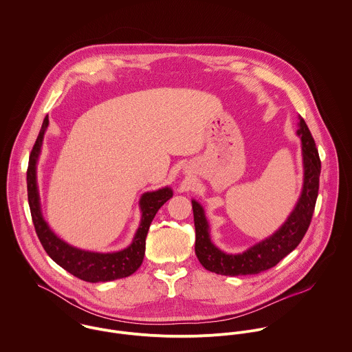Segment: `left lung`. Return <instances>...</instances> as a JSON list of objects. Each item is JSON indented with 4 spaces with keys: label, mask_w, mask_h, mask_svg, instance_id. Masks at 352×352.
Returning <instances> with one entry per match:
<instances>
[{
    "label": "left lung",
    "mask_w": 352,
    "mask_h": 352,
    "mask_svg": "<svg viewBox=\"0 0 352 352\" xmlns=\"http://www.w3.org/2000/svg\"><path fill=\"white\" fill-rule=\"evenodd\" d=\"M298 126L296 135L302 141L303 156V188L295 208L275 234L241 254H226L212 243L204 210L196 200H192L196 227L195 250L206 270L224 276L256 275L275 267L303 239L318 196L321 160L314 139L302 117H299Z\"/></svg>",
    "instance_id": "8db88e82"
}]
</instances>
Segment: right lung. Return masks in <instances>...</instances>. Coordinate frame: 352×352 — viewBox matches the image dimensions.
Masks as SVG:
<instances>
[{
  "mask_svg": "<svg viewBox=\"0 0 352 352\" xmlns=\"http://www.w3.org/2000/svg\"><path fill=\"white\" fill-rule=\"evenodd\" d=\"M47 126L49 117L46 116L39 131V135L32 146L27 168L28 204L36 235L43 249L54 263H57L61 268H64L73 276L81 280L99 283L131 276L140 268L141 263L144 260L145 238L149 226L159 208L173 197V190L170 188H163L156 192H146L141 196L140 226L136 231L133 242L126 249L116 253H95L73 248L63 239H60L50 230L41 211L39 193L36 185V162L41 153L42 141Z\"/></svg>",
  "mask_w": 352,
  "mask_h": 352,
  "instance_id": "obj_1",
  "label": "right lung"
}]
</instances>
